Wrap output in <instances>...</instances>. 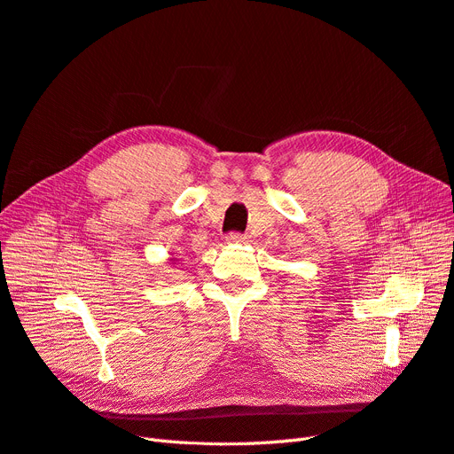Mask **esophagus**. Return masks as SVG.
<instances>
[{
    "instance_id": "obj_1",
    "label": "esophagus",
    "mask_w": 454,
    "mask_h": 454,
    "mask_svg": "<svg viewBox=\"0 0 454 454\" xmlns=\"http://www.w3.org/2000/svg\"><path fill=\"white\" fill-rule=\"evenodd\" d=\"M247 235L239 233V231H231L226 235V243H245Z\"/></svg>"
}]
</instances>
